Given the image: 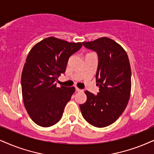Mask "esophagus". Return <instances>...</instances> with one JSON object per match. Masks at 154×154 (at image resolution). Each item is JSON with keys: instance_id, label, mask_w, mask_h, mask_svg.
Masks as SVG:
<instances>
[{"instance_id": "obj_1", "label": "esophagus", "mask_w": 154, "mask_h": 154, "mask_svg": "<svg viewBox=\"0 0 154 154\" xmlns=\"http://www.w3.org/2000/svg\"><path fill=\"white\" fill-rule=\"evenodd\" d=\"M75 89H76V91H82V89H79L78 87H76Z\"/></svg>"}]
</instances>
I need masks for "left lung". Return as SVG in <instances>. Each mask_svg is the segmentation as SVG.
Instances as JSON below:
<instances>
[{
  "mask_svg": "<svg viewBox=\"0 0 154 154\" xmlns=\"http://www.w3.org/2000/svg\"><path fill=\"white\" fill-rule=\"evenodd\" d=\"M82 44L98 54L96 82L100 91L94 95L85 91L87 101L79 108L87 122L105 127L122 115L129 102L131 88L129 57L120 45L105 37Z\"/></svg>",
  "mask_w": 154,
  "mask_h": 154,
  "instance_id": "left-lung-1",
  "label": "left lung"
}]
</instances>
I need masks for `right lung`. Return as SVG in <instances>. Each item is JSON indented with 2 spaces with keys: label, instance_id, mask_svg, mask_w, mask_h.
<instances>
[{
  "label": "right lung",
  "instance_id": "right-lung-1",
  "mask_svg": "<svg viewBox=\"0 0 154 154\" xmlns=\"http://www.w3.org/2000/svg\"><path fill=\"white\" fill-rule=\"evenodd\" d=\"M82 46L54 37L39 42L30 50L21 75L25 109L35 123L49 127L61 119L74 87H57V78L65 73L69 57Z\"/></svg>",
  "mask_w": 154,
  "mask_h": 154
}]
</instances>
